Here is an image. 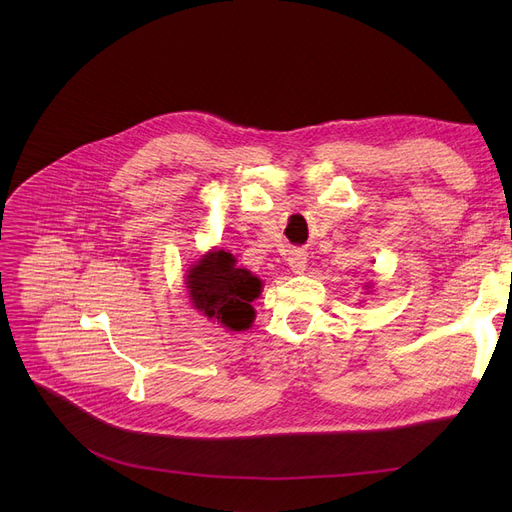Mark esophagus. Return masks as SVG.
<instances>
[{
	"instance_id": "1",
	"label": "esophagus",
	"mask_w": 512,
	"mask_h": 512,
	"mask_svg": "<svg viewBox=\"0 0 512 512\" xmlns=\"http://www.w3.org/2000/svg\"><path fill=\"white\" fill-rule=\"evenodd\" d=\"M286 261L290 265V270H294L297 274H303L305 267H307V253L301 251V249H294V251L288 253Z\"/></svg>"
}]
</instances>
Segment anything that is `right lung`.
Segmentation results:
<instances>
[{
	"label": "right lung",
	"instance_id": "obj_1",
	"mask_svg": "<svg viewBox=\"0 0 512 512\" xmlns=\"http://www.w3.org/2000/svg\"><path fill=\"white\" fill-rule=\"evenodd\" d=\"M188 297L195 309L232 332L251 328L253 301L263 282L245 267H236L232 253L213 249L186 270Z\"/></svg>",
	"mask_w": 512,
	"mask_h": 512
}]
</instances>
